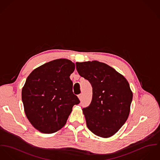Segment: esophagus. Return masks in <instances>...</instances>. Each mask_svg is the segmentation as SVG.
<instances>
[{"label":"esophagus","mask_w":160,"mask_h":160,"mask_svg":"<svg viewBox=\"0 0 160 160\" xmlns=\"http://www.w3.org/2000/svg\"><path fill=\"white\" fill-rule=\"evenodd\" d=\"M78 99H79L80 101L82 99V94H80L78 96Z\"/></svg>","instance_id":"obj_1"}]
</instances>
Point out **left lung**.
Returning <instances> with one entry per match:
<instances>
[{
	"mask_svg": "<svg viewBox=\"0 0 160 160\" xmlns=\"http://www.w3.org/2000/svg\"><path fill=\"white\" fill-rule=\"evenodd\" d=\"M79 75L92 88L91 104L83 108L89 129L101 138L114 135L127 120L132 92L124 77L113 68L97 61L76 62Z\"/></svg>",
	"mask_w": 160,
	"mask_h": 160,
	"instance_id": "obj_1",
	"label": "left lung"
}]
</instances>
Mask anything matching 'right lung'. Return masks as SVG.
<instances>
[{"label":"right lung","mask_w":160,"mask_h":160,"mask_svg":"<svg viewBox=\"0 0 160 160\" xmlns=\"http://www.w3.org/2000/svg\"><path fill=\"white\" fill-rule=\"evenodd\" d=\"M75 64L58 59L36 68L28 77L22 89L26 115L32 125L43 133L61 129L74 105L80 100L72 91L70 75Z\"/></svg>","instance_id":"add662e5"}]
</instances>
